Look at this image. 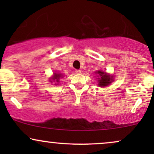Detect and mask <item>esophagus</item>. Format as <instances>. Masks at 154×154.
I'll list each match as a JSON object with an SVG mask.
<instances>
[{"instance_id": "1", "label": "esophagus", "mask_w": 154, "mask_h": 154, "mask_svg": "<svg viewBox=\"0 0 154 154\" xmlns=\"http://www.w3.org/2000/svg\"><path fill=\"white\" fill-rule=\"evenodd\" d=\"M80 70H79V69H76L75 70V72H76V73H77V74H79V73H80Z\"/></svg>"}]
</instances>
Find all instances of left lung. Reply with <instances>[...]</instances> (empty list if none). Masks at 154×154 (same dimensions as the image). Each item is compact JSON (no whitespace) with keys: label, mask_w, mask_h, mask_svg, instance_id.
<instances>
[{"label":"left lung","mask_w":154,"mask_h":154,"mask_svg":"<svg viewBox=\"0 0 154 154\" xmlns=\"http://www.w3.org/2000/svg\"><path fill=\"white\" fill-rule=\"evenodd\" d=\"M99 75L100 78H98V85L100 87H105V86L109 85L110 83L112 82V78L111 77H110L109 75L106 74V72H101V71H98V72H97Z\"/></svg>","instance_id":"8db88e82"}]
</instances>
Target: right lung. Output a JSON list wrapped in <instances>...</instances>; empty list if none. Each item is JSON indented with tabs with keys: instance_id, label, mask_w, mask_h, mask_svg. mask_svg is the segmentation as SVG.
Masks as SVG:
<instances>
[{
	"instance_id": "1",
	"label": "right lung",
	"mask_w": 154,
	"mask_h": 154,
	"mask_svg": "<svg viewBox=\"0 0 154 154\" xmlns=\"http://www.w3.org/2000/svg\"><path fill=\"white\" fill-rule=\"evenodd\" d=\"M61 75H60V74H55L54 75V77H52V79H53V80H56V82H59V79H60V77H61ZM51 82H52V81H51Z\"/></svg>"
}]
</instances>
